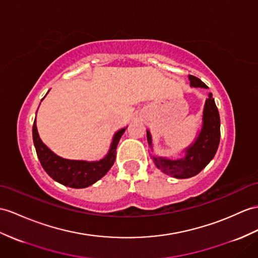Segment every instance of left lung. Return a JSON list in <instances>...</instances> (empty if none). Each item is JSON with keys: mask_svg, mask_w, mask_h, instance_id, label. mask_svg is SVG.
<instances>
[{"mask_svg": "<svg viewBox=\"0 0 258 258\" xmlns=\"http://www.w3.org/2000/svg\"><path fill=\"white\" fill-rule=\"evenodd\" d=\"M191 87H202L208 89L204 82L198 78L188 75ZM148 143L153 150L152 136L147 130ZM220 142V116L219 111L209 93L206 99L203 112V125L195 141L184 150L185 156L177 160H171L159 155H152L155 166L160 168L163 173L175 178H189L202 172L216 155Z\"/></svg>", "mask_w": 258, "mask_h": 258, "instance_id": "left-lung-1", "label": "left lung"}]
</instances>
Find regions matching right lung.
Masks as SVG:
<instances>
[{
  "instance_id": "right-lung-1",
  "label": "right lung",
  "mask_w": 258,
  "mask_h": 258,
  "mask_svg": "<svg viewBox=\"0 0 258 258\" xmlns=\"http://www.w3.org/2000/svg\"><path fill=\"white\" fill-rule=\"evenodd\" d=\"M125 129L127 128L118 130L114 135V138H112V141L110 143V149L105 158L99 161L92 162L68 160L53 153L41 141L38 135V130H37L36 118L33 125V140L40 164L50 177L68 187L85 188L96 183L114 165L118 142L120 140L121 136L124 134Z\"/></svg>"
}]
</instances>
